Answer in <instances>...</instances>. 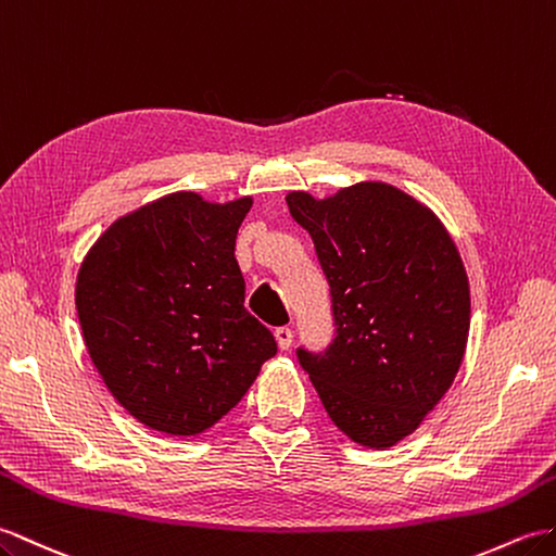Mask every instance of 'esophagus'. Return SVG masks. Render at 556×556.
Masks as SVG:
<instances>
[{"label":"esophagus","mask_w":556,"mask_h":556,"mask_svg":"<svg viewBox=\"0 0 556 556\" xmlns=\"http://www.w3.org/2000/svg\"><path fill=\"white\" fill-rule=\"evenodd\" d=\"M275 339H277V345L281 348V351H289L291 341H293V331L289 327H277L275 329Z\"/></svg>","instance_id":"34e87169"}]
</instances>
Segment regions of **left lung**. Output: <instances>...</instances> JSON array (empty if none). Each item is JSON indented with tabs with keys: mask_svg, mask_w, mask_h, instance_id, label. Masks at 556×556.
Here are the masks:
<instances>
[{
	"mask_svg": "<svg viewBox=\"0 0 556 556\" xmlns=\"http://www.w3.org/2000/svg\"><path fill=\"white\" fill-rule=\"evenodd\" d=\"M329 283L333 339L295 351L327 415L355 443L391 447L453 383L469 337V281L438 217L407 193L359 182L287 197Z\"/></svg>",
	"mask_w": 556,
	"mask_h": 556,
	"instance_id": "obj_1",
	"label": "left lung"
}]
</instances>
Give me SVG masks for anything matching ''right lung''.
<instances>
[{
    "label": "right lung",
    "instance_id": "right-lung-1",
    "mask_svg": "<svg viewBox=\"0 0 556 556\" xmlns=\"http://www.w3.org/2000/svg\"><path fill=\"white\" fill-rule=\"evenodd\" d=\"M251 199L179 191L103 231L77 275L85 345L113 397L149 429L197 435L239 405L277 341L247 307L235 257Z\"/></svg>",
    "mask_w": 556,
    "mask_h": 556
}]
</instances>
